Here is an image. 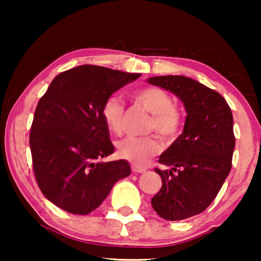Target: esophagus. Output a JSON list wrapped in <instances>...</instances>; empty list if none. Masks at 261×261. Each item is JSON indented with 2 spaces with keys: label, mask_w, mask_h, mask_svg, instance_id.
<instances>
[{
  "label": "esophagus",
  "mask_w": 261,
  "mask_h": 261,
  "mask_svg": "<svg viewBox=\"0 0 261 261\" xmlns=\"http://www.w3.org/2000/svg\"><path fill=\"white\" fill-rule=\"evenodd\" d=\"M132 171H133L134 173H144V172H146V167L138 166V165H132Z\"/></svg>",
  "instance_id": "esophagus-1"
}]
</instances>
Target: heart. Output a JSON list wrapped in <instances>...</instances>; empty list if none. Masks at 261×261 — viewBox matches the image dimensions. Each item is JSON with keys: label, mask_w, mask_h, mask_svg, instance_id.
<instances>
[{"label": "heart", "mask_w": 261, "mask_h": 261, "mask_svg": "<svg viewBox=\"0 0 261 261\" xmlns=\"http://www.w3.org/2000/svg\"><path fill=\"white\" fill-rule=\"evenodd\" d=\"M133 101L151 113L147 130H155L166 141L177 139L183 126V114L169 91L159 87H145L134 91ZM124 108L116 97L107 98L101 108V116L112 133L122 132ZM163 149V142L156 135L142 138H126L117 144L121 158L135 165H144Z\"/></svg>", "instance_id": "1"}]
</instances>
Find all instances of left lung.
I'll list each match as a JSON object with an SVG mask.
<instances>
[{
  "instance_id": "1",
  "label": "left lung",
  "mask_w": 261,
  "mask_h": 261,
  "mask_svg": "<svg viewBox=\"0 0 261 261\" xmlns=\"http://www.w3.org/2000/svg\"><path fill=\"white\" fill-rule=\"evenodd\" d=\"M148 83L177 95L188 113L183 133L158 160L170 170L154 169L163 185L151 201L163 219L184 220L212 204L230 172L233 115L222 95L189 77H152Z\"/></svg>"
}]
</instances>
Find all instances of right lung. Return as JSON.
Listing matches in <instances>:
<instances>
[{
    "mask_svg": "<svg viewBox=\"0 0 261 261\" xmlns=\"http://www.w3.org/2000/svg\"><path fill=\"white\" fill-rule=\"evenodd\" d=\"M140 76L80 65L56 76L39 99L30 133L34 177L60 209L87 215L130 174L126 160L101 162L115 151L101 108L113 92Z\"/></svg>",
    "mask_w": 261,
    "mask_h": 261,
    "instance_id": "obj_1",
    "label": "right lung"
}]
</instances>
